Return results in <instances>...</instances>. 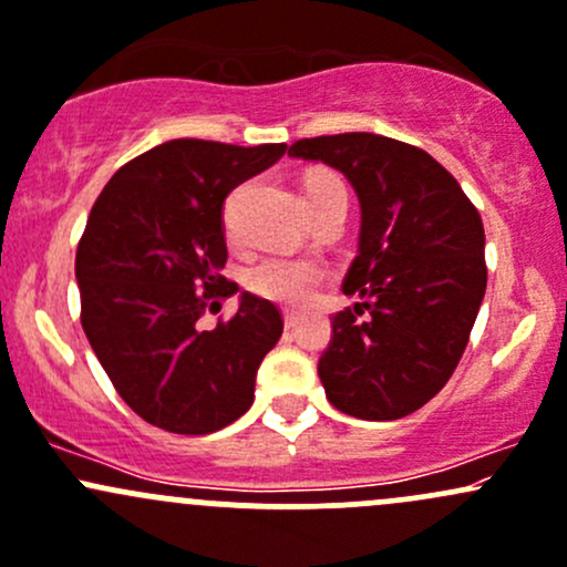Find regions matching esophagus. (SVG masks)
Returning a JSON list of instances; mask_svg holds the SVG:
<instances>
[{"mask_svg": "<svg viewBox=\"0 0 567 567\" xmlns=\"http://www.w3.org/2000/svg\"><path fill=\"white\" fill-rule=\"evenodd\" d=\"M284 324H286V330H291V327L297 324V313H295V310H289V308L284 310Z\"/></svg>", "mask_w": 567, "mask_h": 567, "instance_id": "obj_1", "label": "esophagus"}]
</instances>
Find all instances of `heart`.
Here are the masks:
<instances>
[{"instance_id":"b5f03b06","label":"heart","mask_w":567,"mask_h":567,"mask_svg":"<svg viewBox=\"0 0 567 567\" xmlns=\"http://www.w3.org/2000/svg\"><path fill=\"white\" fill-rule=\"evenodd\" d=\"M306 192L308 210H319L321 205H327L330 199H346V186L343 181L334 173L327 169H316L302 184ZM243 197V186H237L229 194L227 205H224V227L227 233H233L235 224V208L237 199ZM330 278V265L316 257H281V254H272V257H261L246 267L243 272V284L251 295L261 297V300L281 302V306H306L310 297L319 291V286Z\"/></svg>"}]
</instances>
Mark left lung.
Segmentation results:
<instances>
[{
	"mask_svg": "<svg viewBox=\"0 0 567 567\" xmlns=\"http://www.w3.org/2000/svg\"><path fill=\"white\" fill-rule=\"evenodd\" d=\"M289 156L340 169L362 205L359 254L343 281L362 302L332 316L319 359L327 400L368 422L403 419L452 379L484 300L476 205L427 151L392 137H308Z\"/></svg>",
	"mask_w": 567,
	"mask_h": 567,
	"instance_id": "obj_1",
	"label": "left lung"
}]
</instances>
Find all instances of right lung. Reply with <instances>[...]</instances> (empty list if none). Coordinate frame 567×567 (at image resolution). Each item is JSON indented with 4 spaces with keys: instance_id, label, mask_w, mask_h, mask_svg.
I'll list each match as a JSON object with an SVG mask.
<instances>
[{
    "instance_id": "right-lung-1",
    "label": "right lung",
    "mask_w": 567,
    "mask_h": 567,
    "mask_svg": "<svg viewBox=\"0 0 567 567\" xmlns=\"http://www.w3.org/2000/svg\"><path fill=\"white\" fill-rule=\"evenodd\" d=\"M284 151L169 140L126 162L89 213L75 257L83 332L121 400L154 427L208 435L254 403L281 310L243 295L233 319L213 330L199 319L237 291L221 276L224 197Z\"/></svg>"
}]
</instances>
